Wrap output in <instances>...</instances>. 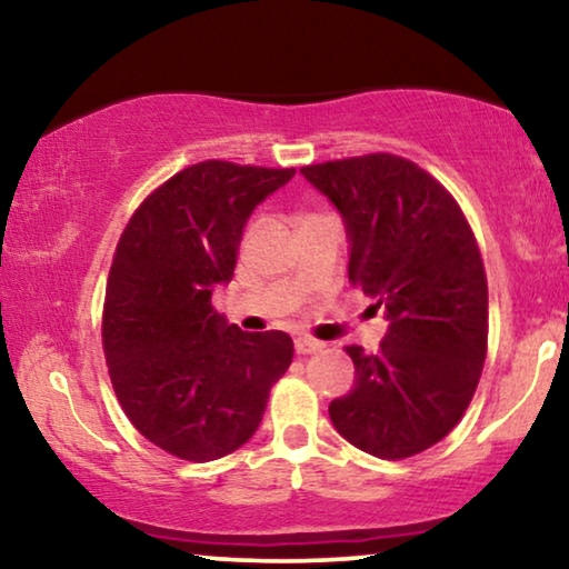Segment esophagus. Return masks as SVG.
Segmentation results:
<instances>
[{
	"instance_id": "34e87169",
	"label": "esophagus",
	"mask_w": 569,
	"mask_h": 569,
	"mask_svg": "<svg viewBox=\"0 0 569 569\" xmlns=\"http://www.w3.org/2000/svg\"><path fill=\"white\" fill-rule=\"evenodd\" d=\"M323 347V341H318L313 337H298L295 339V352L298 355H313Z\"/></svg>"
}]
</instances>
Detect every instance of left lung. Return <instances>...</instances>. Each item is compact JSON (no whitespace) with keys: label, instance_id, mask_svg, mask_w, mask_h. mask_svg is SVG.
Masks as SVG:
<instances>
[{"label":"left lung","instance_id":"left-lung-1","mask_svg":"<svg viewBox=\"0 0 569 569\" xmlns=\"http://www.w3.org/2000/svg\"><path fill=\"white\" fill-rule=\"evenodd\" d=\"M300 173L345 217L349 282L391 321L378 352L345 347L355 388L331 401V422L370 456L422 453L458 425L485 368L489 298L471 224L446 186L399 154Z\"/></svg>","mask_w":569,"mask_h":569}]
</instances>
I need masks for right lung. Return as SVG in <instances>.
Wrapping results in <instances>:
<instances>
[{"label": "right lung", "mask_w": 569, "mask_h": 569, "mask_svg": "<svg viewBox=\"0 0 569 569\" xmlns=\"http://www.w3.org/2000/svg\"><path fill=\"white\" fill-rule=\"evenodd\" d=\"M295 168L204 160L158 186L123 228L108 271L103 352L116 399L152 446L214 461L259 427L292 362L284 331L248 333L212 306L246 220Z\"/></svg>", "instance_id": "right-lung-1"}]
</instances>
